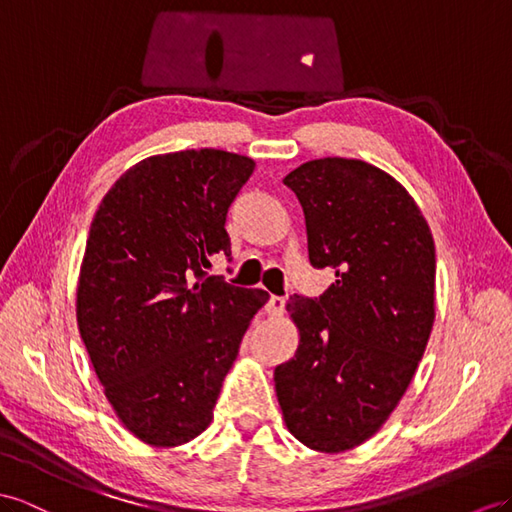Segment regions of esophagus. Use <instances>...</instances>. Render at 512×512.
Returning a JSON list of instances; mask_svg holds the SVG:
<instances>
[{"instance_id": "1", "label": "esophagus", "mask_w": 512, "mask_h": 512, "mask_svg": "<svg viewBox=\"0 0 512 512\" xmlns=\"http://www.w3.org/2000/svg\"><path fill=\"white\" fill-rule=\"evenodd\" d=\"M266 311H268V316H281V313L285 311V298L283 296H270Z\"/></svg>"}]
</instances>
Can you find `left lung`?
Masks as SVG:
<instances>
[{
  "label": "left lung",
  "instance_id": "left-lung-1",
  "mask_svg": "<svg viewBox=\"0 0 512 512\" xmlns=\"http://www.w3.org/2000/svg\"><path fill=\"white\" fill-rule=\"evenodd\" d=\"M305 212L320 298L292 296L296 355L274 389L292 435L318 452L368 441L396 409L435 322V242L413 196L361 160L324 157L283 179Z\"/></svg>",
  "mask_w": 512,
  "mask_h": 512
}]
</instances>
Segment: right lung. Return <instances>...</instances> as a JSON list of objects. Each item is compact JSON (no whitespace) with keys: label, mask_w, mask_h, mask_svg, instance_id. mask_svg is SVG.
<instances>
[{"label":"right lung","mask_w":512,"mask_h":512,"mask_svg":"<svg viewBox=\"0 0 512 512\" xmlns=\"http://www.w3.org/2000/svg\"><path fill=\"white\" fill-rule=\"evenodd\" d=\"M251 157L190 149L131 166L103 196L77 281V326L108 402L155 448L199 437L268 292L209 277Z\"/></svg>","instance_id":"obj_1"}]
</instances>
